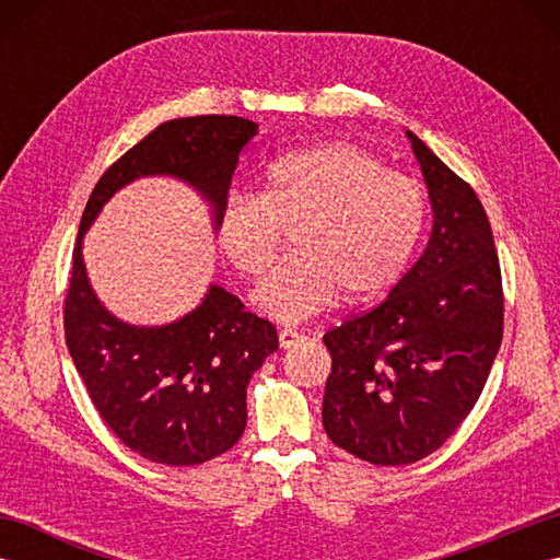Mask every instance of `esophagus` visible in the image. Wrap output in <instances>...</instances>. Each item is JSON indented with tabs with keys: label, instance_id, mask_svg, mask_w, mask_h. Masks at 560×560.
I'll use <instances>...</instances> for the list:
<instances>
[{
	"label": "esophagus",
	"instance_id": "1",
	"mask_svg": "<svg viewBox=\"0 0 560 560\" xmlns=\"http://www.w3.org/2000/svg\"><path fill=\"white\" fill-rule=\"evenodd\" d=\"M301 341H303V335H299V331L291 329V327H287V329H281V331H279V343H281V349H293V347H299Z\"/></svg>",
	"mask_w": 560,
	"mask_h": 560
}]
</instances>
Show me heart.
<instances>
[{"instance_id": "heart-1", "label": "heart", "mask_w": 560, "mask_h": 560, "mask_svg": "<svg viewBox=\"0 0 560 560\" xmlns=\"http://www.w3.org/2000/svg\"><path fill=\"white\" fill-rule=\"evenodd\" d=\"M428 217L425 189L387 171L353 141H325L273 159L261 192L223 199L217 241L243 277H259L293 229L295 253L253 293L259 313L295 325L337 299L383 293L407 269Z\"/></svg>"}]
</instances>
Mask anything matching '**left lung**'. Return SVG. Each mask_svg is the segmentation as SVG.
I'll use <instances>...</instances> for the list:
<instances>
[{
    "label": "left lung",
    "mask_w": 560,
    "mask_h": 560,
    "mask_svg": "<svg viewBox=\"0 0 560 560\" xmlns=\"http://www.w3.org/2000/svg\"><path fill=\"white\" fill-rule=\"evenodd\" d=\"M433 207L423 255L387 299L329 329L323 423L377 467L431 455L457 431L503 339V281L491 223L469 183L407 132Z\"/></svg>",
    "instance_id": "8db88e82"
}]
</instances>
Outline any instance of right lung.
Instances as JSON below:
<instances>
[{
	"label": "right lung",
	"instance_id": "right-lung-1",
	"mask_svg": "<svg viewBox=\"0 0 560 560\" xmlns=\"http://www.w3.org/2000/svg\"><path fill=\"white\" fill-rule=\"evenodd\" d=\"M255 135L257 122L235 115L159 125L101 175L79 223L65 299L67 349L101 419L156 464L195 467L241 440L249 377L279 349L277 327L221 287L177 323L127 325L93 293L81 237L117 189L144 175H173L199 189L217 225L237 156Z\"/></svg>",
	"mask_w": 560,
	"mask_h": 560
}]
</instances>
